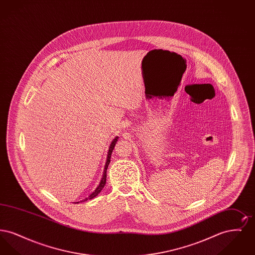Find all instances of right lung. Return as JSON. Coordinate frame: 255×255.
Wrapping results in <instances>:
<instances>
[{
    "mask_svg": "<svg viewBox=\"0 0 255 255\" xmlns=\"http://www.w3.org/2000/svg\"><path fill=\"white\" fill-rule=\"evenodd\" d=\"M118 138H119V136H116V137L112 140V142H111V144H110L109 150H108V153H107V159H106L105 166H104V171H103L102 178H101V180H100L99 184L97 185V188L95 189V191H94L92 194H90V196H88L87 198L83 199L82 201H80L81 203H82V202H86V201H88V200H91V199H93V198H95V197H97V195L101 192V190L103 189V187L105 186V184H106V178H107L106 172H107V168H108V166H109L110 161H111V156H112L114 147H115L117 141H118ZM80 202H76V204H78V203H80Z\"/></svg>",
    "mask_w": 255,
    "mask_h": 255,
    "instance_id": "1",
    "label": "right lung"
}]
</instances>
